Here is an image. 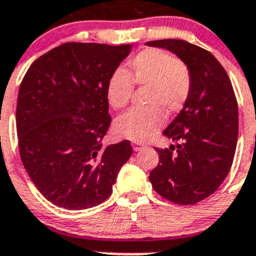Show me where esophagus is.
Here are the masks:
<instances>
[{
    "mask_svg": "<svg viewBox=\"0 0 256 256\" xmlns=\"http://www.w3.org/2000/svg\"><path fill=\"white\" fill-rule=\"evenodd\" d=\"M132 148L134 151H141L144 148V144L141 142H132Z\"/></svg>",
    "mask_w": 256,
    "mask_h": 256,
    "instance_id": "esophagus-1",
    "label": "esophagus"
}]
</instances>
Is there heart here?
I'll list each match as a JSON object with an SVG mask.
<instances>
[{
    "mask_svg": "<svg viewBox=\"0 0 256 256\" xmlns=\"http://www.w3.org/2000/svg\"><path fill=\"white\" fill-rule=\"evenodd\" d=\"M133 86L146 87L144 108H133L115 120V136L134 142L154 138L166 122L187 102L191 92V73L183 61L159 48H144L130 58L128 69L119 68L110 76L106 87L108 105L126 108Z\"/></svg>",
    "mask_w": 256,
    "mask_h": 256,
    "instance_id": "heart-1",
    "label": "heart"
}]
</instances>
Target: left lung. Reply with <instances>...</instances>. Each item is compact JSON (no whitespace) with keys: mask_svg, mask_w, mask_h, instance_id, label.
Here are the masks:
<instances>
[{"mask_svg":"<svg viewBox=\"0 0 256 256\" xmlns=\"http://www.w3.org/2000/svg\"><path fill=\"white\" fill-rule=\"evenodd\" d=\"M148 46L173 52L188 66L191 92L162 134L177 144L156 148L159 164L150 173L160 196L178 205L209 198L226 180L238 137V106L232 83L209 51L182 40H160Z\"/></svg>","mask_w":256,"mask_h":256,"instance_id":"left-lung-1","label":"left lung"}]
</instances>
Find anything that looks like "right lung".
<instances>
[{"mask_svg":"<svg viewBox=\"0 0 256 256\" xmlns=\"http://www.w3.org/2000/svg\"><path fill=\"white\" fill-rule=\"evenodd\" d=\"M132 44L69 42L38 58L19 88L16 130L22 165L56 206L83 210L112 195L130 160V141H101L112 122L106 87Z\"/></svg>","mask_w":256,"mask_h":256,"instance_id":"obj_1","label":"right lung"}]
</instances>
